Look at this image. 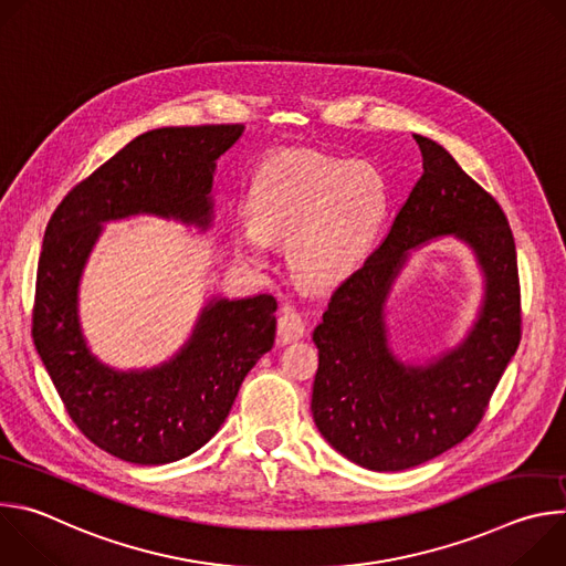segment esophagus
Returning a JSON list of instances; mask_svg holds the SVG:
<instances>
[{"mask_svg":"<svg viewBox=\"0 0 566 566\" xmlns=\"http://www.w3.org/2000/svg\"><path fill=\"white\" fill-rule=\"evenodd\" d=\"M306 332L304 319L297 311L293 308H284V313L277 319V343L280 345H291L295 340H300Z\"/></svg>","mask_w":566,"mask_h":566,"instance_id":"1","label":"esophagus"}]
</instances>
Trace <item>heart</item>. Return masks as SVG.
I'll use <instances>...</instances> for the list:
<instances>
[{"instance_id":"b5f03b06","label":"heart","mask_w":566,"mask_h":566,"mask_svg":"<svg viewBox=\"0 0 566 566\" xmlns=\"http://www.w3.org/2000/svg\"><path fill=\"white\" fill-rule=\"evenodd\" d=\"M234 247L264 260L269 239L289 241V262L315 289H332L360 269L389 210L385 177L367 160L295 149L271 156L253 177Z\"/></svg>"}]
</instances>
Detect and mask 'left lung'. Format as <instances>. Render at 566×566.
<instances>
[{"instance_id": "1", "label": "left lung", "mask_w": 566, "mask_h": 566, "mask_svg": "<svg viewBox=\"0 0 566 566\" xmlns=\"http://www.w3.org/2000/svg\"><path fill=\"white\" fill-rule=\"evenodd\" d=\"M423 175L389 234L338 286L313 332L319 365L311 412L349 461L396 472L461 443L481 421L520 345V277L509 219L446 147L415 134ZM452 235L473 253L484 293L467 336L439 357L402 361L388 347L386 300L411 253Z\"/></svg>"}]
</instances>
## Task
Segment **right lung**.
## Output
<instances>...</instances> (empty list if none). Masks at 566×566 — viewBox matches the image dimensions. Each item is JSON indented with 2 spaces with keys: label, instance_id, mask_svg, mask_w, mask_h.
I'll list each match as a JSON object with an SVG mask.
<instances>
[{
  "label": "right lung",
  "instance_id": "add662e5",
  "mask_svg": "<svg viewBox=\"0 0 566 566\" xmlns=\"http://www.w3.org/2000/svg\"><path fill=\"white\" fill-rule=\"evenodd\" d=\"M241 134L244 125L149 129L77 184L44 230L35 349L77 430L123 461L172 463L206 446L275 343L277 302L266 293L208 297L179 352L145 369L103 363L80 322V280L103 226L149 214L210 230L217 160Z\"/></svg>",
  "mask_w": 566,
  "mask_h": 566
}]
</instances>
